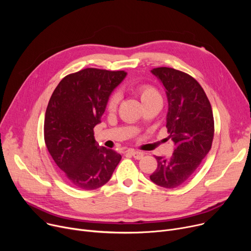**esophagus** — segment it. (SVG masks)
Instances as JSON below:
<instances>
[{
    "label": "esophagus",
    "mask_w": 251,
    "mask_h": 251,
    "mask_svg": "<svg viewBox=\"0 0 251 251\" xmlns=\"http://www.w3.org/2000/svg\"><path fill=\"white\" fill-rule=\"evenodd\" d=\"M130 153L132 154L134 159H136V160L142 159L143 155H144V153L142 151H130Z\"/></svg>",
    "instance_id": "obj_1"
}]
</instances>
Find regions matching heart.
Listing matches in <instances>:
<instances>
[{"label": "heart", "mask_w": 251, "mask_h": 251, "mask_svg": "<svg viewBox=\"0 0 251 251\" xmlns=\"http://www.w3.org/2000/svg\"><path fill=\"white\" fill-rule=\"evenodd\" d=\"M138 94H139V97H140V100L143 102H146L147 100L152 99V98H155V97H160L159 92H157L153 87L151 86H149V85H142V86H139L138 87ZM119 100H120V98H119V95L118 94H115L113 95L110 100H109V102H108V108L109 110L113 111L117 108V105L119 103Z\"/></svg>", "instance_id": "heart-1"}]
</instances>
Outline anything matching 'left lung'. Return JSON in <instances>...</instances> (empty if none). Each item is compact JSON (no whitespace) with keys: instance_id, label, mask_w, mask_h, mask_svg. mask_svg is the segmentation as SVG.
<instances>
[{"instance_id":"obj_1","label":"left lung","mask_w":251,"mask_h":251,"mask_svg":"<svg viewBox=\"0 0 251 251\" xmlns=\"http://www.w3.org/2000/svg\"><path fill=\"white\" fill-rule=\"evenodd\" d=\"M166 90V127L175 143L172 156H156L157 168L151 180L165 188L187 182L212 148L214 116L204 90L190 75L173 68L151 70Z\"/></svg>"}]
</instances>
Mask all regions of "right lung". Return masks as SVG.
<instances>
[{
    "mask_svg": "<svg viewBox=\"0 0 251 251\" xmlns=\"http://www.w3.org/2000/svg\"><path fill=\"white\" fill-rule=\"evenodd\" d=\"M126 75L125 71L86 68L64 77L50 99L46 146L65 178L77 188H100L122 159L117 151L99 146L94 128Z\"/></svg>",
    "mask_w": 251,
    "mask_h": 251,
    "instance_id": "add662e5",
    "label": "right lung"
}]
</instances>
